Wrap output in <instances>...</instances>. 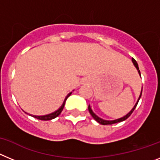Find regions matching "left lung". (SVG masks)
I'll use <instances>...</instances> for the list:
<instances>
[{"label": "left lung", "mask_w": 160, "mask_h": 160, "mask_svg": "<svg viewBox=\"0 0 160 160\" xmlns=\"http://www.w3.org/2000/svg\"><path fill=\"white\" fill-rule=\"evenodd\" d=\"M132 62H133V64L135 65V67H136L137 70H138V73L140 74V70H139V68H138V63H137V62H136V61H135L134 58H132ZM141 95H142V91H141L140 96H139V98H138V101H137L136 104H135V107H133L132 110H131V111H130V112L128 113V114H127V115H125V116L122 117V118H118V119L113 120V121H107V120H103V119H102V118H100L99 117H98L97 115H96V114H94V112H93L92 110H91V108H90V106H89V107H88L89 111H90V114L92 115L93 118H94V119H95L96 121H97V122H98V123L102 124V125H111V124L117 123V122H122V121H124V120H126V119H127V118H129V117L131 116V114H132L133 111H134V110H135V107H137V104H138V101H139V98H140Z\"/></svg>", "instance_id": "8db88e82"}]
</instances>
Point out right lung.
Wrapping results in <instances>:
<instances>
[{"label": "right lung", "mask_w": 160, "mask_h": 160, "mask_svg": "<svg viewBox=\"0 0 160 160\" xmlns=\"http://www.w3.org/2000/svg\"><path fill=\"white\" fill-rule=\"evenodd\" d=\"M71 94V93H70V94H68L67 97L66 98V99H65L64 102H63L62 106L60 107V108L57 111H55V112L52 113V114H47V115H43V116H36V115H31V116L34 117V118H38V119H40V120H45V121H46V120H51L53 119V118H55L56 117H58L59 115V114H61V112L62 111L63 108H64V106H65V103H66V99H67V98L69 97V96Z\"/></svg>", "instance_id": "right-lung-1"}]
</instances>
